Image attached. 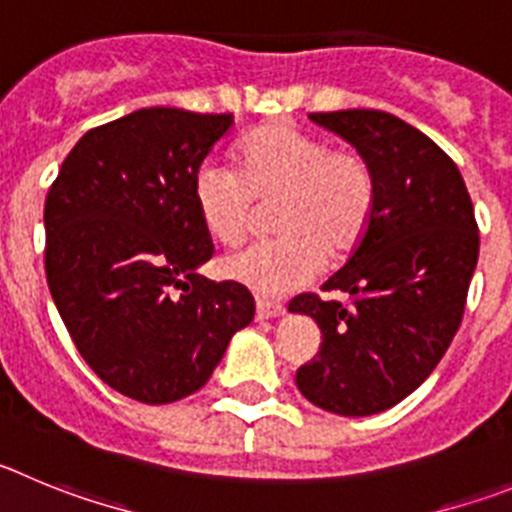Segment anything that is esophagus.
Returning <instances> with one entry per match:
<instances>
[{
    "instance_id": "esophagus-1",
    "label": "esophagus",
    "mask_w": 512,
    "mask_h": 512,
    "mask_svg": "<svg viewBox=\"0 0 512 512\" xmlns=\"http://www.w3.org/2000/svg\"><path fill=\"white\" fill-rule=\"evenodd\" d=\"M285 306L280 301H267V298H257V316L260 319H275V316H283Z\"/></svg>"
}]
</instances>
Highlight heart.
<instances>
[{
    "instance_id": "heart-1",
    "label": "heart",
    "mask_w": 512,
    "mask_h": 512,
    "mask_svg": "<svg viewBox=\"0 0 512 512\" xmlns=\"http://www.w3.org/2000/svg\"><path fill=\"white\" fill-rule=\"evenodd\" d=\"M375 170L352 145L270 122L239 142L237 170L209 158L193 176V201L206 232L222 245L250 234L257 204L275 206L278 239L224 260L227 278L262 296H283L321 273L324 250L344 255L365 237L375 209Z\"/></svg>"
}]
</instances>
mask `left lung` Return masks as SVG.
<instances>
[{
	"label": "left lung",
	"instance_id": "obj_1",
	"mask_svg": "<svg viewBox=\"0 0 512 512\" xmlns=\"http://www.w3.org/2000/svg\"><path fill=\"white\" fill-rule=\"evenodd\" d=\"M375 170V209L347 265L324 283L349 301L301 293L290 311L321 329L296 385L339 416H372L426 380L457 334L480 232L457 163L431 137L377 109L311 112Z\"/></svg>",
	"mask_w": 512,
	"mask_h": 512
}]
</instances>
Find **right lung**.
Instances as JSON below:
<instances>
[{"label": "right lung", "instance_id": "1", "mask_svg": "<svg viewBox=\"0 0 512 512\" xmlns=\"http://www.w3.org/2000/svg\"><path fill=\"white\" fill-rule=\"evenodd\" d=\"M234 114L150 107L91 127L45 196V275L86 365L117 393L173 403L204 388L255 316L245 285L196 267L214 255L193 176Z\"/></svg>", "mask_w": 512, "mask_h": 512}]
</instances>
